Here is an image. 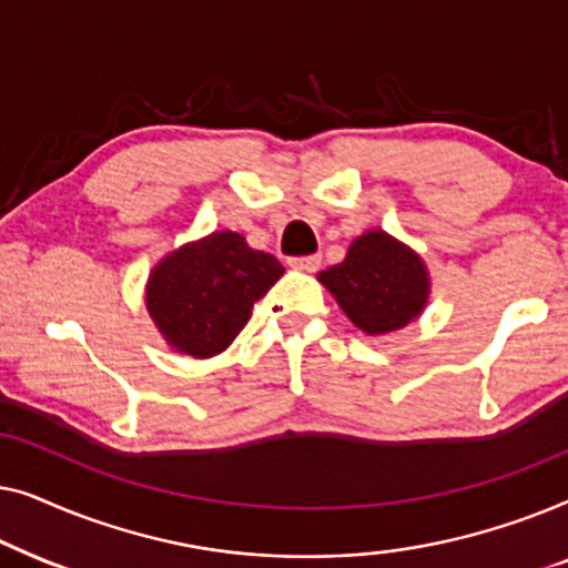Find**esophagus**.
Returning a JSON list of instances; mask_svg holds the SVG:
<instances>
[{
	"label": "esophagus",
	"mask_w": 568,
	"mask_h": 568,
	"mask_svg": "<svg viewBox=\"0 0 568 568\" xmlns=\"http://www.w3.org/2000/svg\"><path fill=\"white\" fill-rule=\"evenodd\" d=\"M290 266L313 274V271L321 268V255H297V258H290Z\"/></svg>",
	"instance_id": "esophagus-1"
}]
</instances>
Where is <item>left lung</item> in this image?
Returning a JSON list of instances; mask_svg holds the SVG:
<instances>
[{
    "instance_id": "obj_1",
    "label": "left lung",
    "mask_w": 568,
    "mask_h": 568,
    "mask_svg": "<svg viewBox=\"0 0 568 568\" xmlns=\"http://www.w3.org/2000/svg\"><path fill=\"white\" fill-rule=\"evenodd\" d=\"M325 284L348 321L369 336L400 331L416 321L429 300V274L408 245L383 230L356 237L346 258L321 271Z\"/></svg>"
}]
</instances>
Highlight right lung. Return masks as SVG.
<instances>
[{"instance_id":"add662e5","label":"right lung","mask_w":568,"mask_h":568,"mask_svg":"<svg viewBox=\"0 0 568 568\" xmlns=\"http://www.w3.org/2000/svg\"><path fill=\"white\" fill-rule=\"evenodd\" d=\"M284 274L271 253L222 230L178 247L152 268L146 310L175 352L206 359L227 348Z\"/></svg>"}]
</instances>
